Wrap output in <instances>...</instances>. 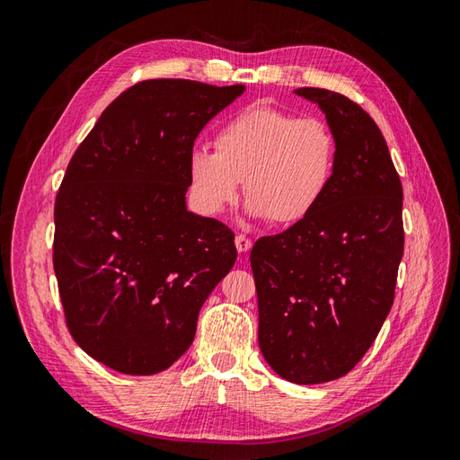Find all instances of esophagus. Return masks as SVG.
<instances>
[{"label":"esophagus","mask_w":460,"mask_h":460,"mask_svg":"<svg viewBox=\"0 0 460 460\" xmlns=\"http://www.w3.org/2000/svg\"><path fill=\"white\" fill-rule=\"evenodd\" d=\"M235 247H238V252H240V253H247L249 249L253 247V242L249 240V238H245V235L238 234V235H235Z\"/></svg>","instance_id":"obj_1"}]
</instances>
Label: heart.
Listing matches in <instances>:
<instances>
[{
  "label": "heart",
  "mask_w": 460,
  "mask_h": 460,
  "mask_svg": "<svg viewBox=\"0 0 460 460\" xmlns=\"http://www.w3.org/2000/svg\"><path fill=\"white\" fill-rule=\"evenodd\" d=\"M333 163L336 144L323 120L255 103L222 124L215 151H190V198L201 215L218 217L238 199L243 178L249 217L294 225L323 199Z\"/></svg>",
  "instance_id": "heart-1"
}]
</instances>
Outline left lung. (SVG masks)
I'll use <instances>...</instances> for the list:
<instances>
[{
	"mask_svg": "<svg viewBox=\"0 0 460 460\" xmlns=\"http://www.w3.org/2000/svg\"><path fill=\"white\" fill-rule=\"evenodd\" d=\"M336 144L314 211L252 249L259 347L284 380H338L370 349L394 305L405 245L402 188L380 128L349 97L297 88Z\"/></svg>",
	"mask_w": 460,
	"mask_h": 460,
	"instance_id": "obj_1",
	"label": "left lung"
}]
</instances>
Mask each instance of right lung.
Wrapping results in <instances>:
<instances>
[{
  "label": "right lung",
  "instance_id": "obj_1",
  "mask_svg": "<svg viewBox=\"0 0 460 460\" xmlns=\"http://www.w3.org/2000/svg\"><path fill=\"white\" fill-rule=\"evenodd\" d=\"M245 92L157 78L122 92L66 166L53 269L66 326L92 358L151 376L196 338L207 297L235 262L234 232L188 211V155Z\"/></svg>",
  "mask_w": 460,
  "mask_h": 460
}]
</instances>
